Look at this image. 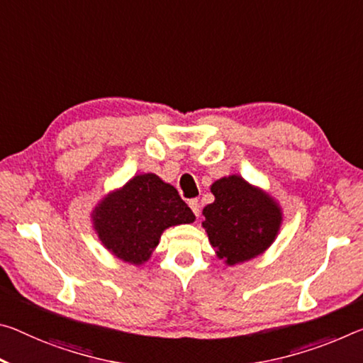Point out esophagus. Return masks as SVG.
Here are the masks:
<instances>
[{
    "label": "esophagus",
    "mask_w": 363,
    "mask_h": 363,
    "mask_svg": "<svg viewBox=\"0 0 363 363\" xmlns=\"http://www.w3.org/2000/svg\"><path fill=\"white\" fill-rule=\"evenodd\" d=\"M189 206H191V210L194 211V215H195V216H199V215H200V203H199V200H197V199L189 200Z\"/></svg>",
    "instance_id": "1"
}]
</instances>
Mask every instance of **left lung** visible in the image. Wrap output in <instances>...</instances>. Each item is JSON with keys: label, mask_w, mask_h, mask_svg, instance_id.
Masks as SVG:
<instances>
[{"label": "left lung", "mask_w": 363, "mask_h": 363, "mask_svg": "<svg viewBox=\"0 0 363 363\" xmlns=\"http://www.w3.org/2000/svg\"><path fill=\"white\" fill-rule=\"evenodd\" d=\"M210 191L215 202L203 208L202 226L216 257L234 267L263 255L283 224L278 200L239 174L215 181Z\"/></svg>", "instance_id": "left-lung-1"}]
</instances>
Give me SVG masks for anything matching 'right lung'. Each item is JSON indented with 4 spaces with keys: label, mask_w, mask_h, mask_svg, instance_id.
<instances>
[{
    "label": "right lung",
    "mask_w": 363,
    "mask_h": 363,
    "mask_svg": "<svg viewBox=\"0 0 363 363\" xmlns=\"http://www.w3.org/2000/svg\"><path fill=\"white\" fill-rule=\"evenodd\" d=\"M90 221L109 254L140 267L150 260L166 229L194 223L195 215L171 184L145 172L103 195Z\"/></svg>",
    "instance_id": "add662e5"
}]
</instances>
